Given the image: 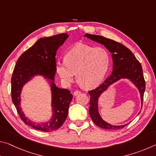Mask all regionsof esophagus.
<instances>
[{
  "label": "esophagus",
  "instance_id": "1",
  "mask_svg": "<svg viewBox=\"0 0 156 156\" xmlns=\"http://www.w3.org/2000/svg\"><path fill=\"white\" fill-rule=\"evenodd\" d=\"M80 93H81V92L80 91L76 90V91H75L74 92H73V95H74V96H77V95H78L79 94H80Z\"/></svg>",
  "mask_w": 156,
  "mask_h": 156
}]
</instances>
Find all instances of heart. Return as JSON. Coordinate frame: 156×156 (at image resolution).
<instances>
[{
    "instance_id": "heart-1",
    "label": "heart",
    "mask_w": 156,
    "mask_h": 156,
    "mask_svg": "<svg viewBox=\"0 0 156 156\" xmlns=\"http://www.w3.org/2000/svg\"><path fill=\"white\" fill-rule=\"evenodd\" d=\"M109 64V54L103 47L78 44L66 54L65 61L56 63V71L65 83H72L76 73L78 83L91 89L103 80Z\"/></svg>"
}]
</instances>
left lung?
<instances>
[{"label": "left lung", "instance_id": "left-lung-1", "mask_svg": "<svg viewBox=\"0 0 156 156\" xmlns=\"http://www.w3.org/2000/svg\"><path fill=\"white\" fill-rule=\"evenodd\" d=\"M84 36L97 43L103 44L112 53L113 59V71L112 74L98 87L89 91V94L90 95L89 115L93 122L100 128L115 129V130L122 129L129 123L125 124V125L115 126L110 125L102 120L98 112V98L102 93L106 91L111 84L115 83L121 78H127L138 89L140 94L142 105L145 91V81L142 65L136 59L131 50L121 43L102 36L86 34Z\"/></svg>", "mask_w": 156, "mask_h": 156}]
</instances>
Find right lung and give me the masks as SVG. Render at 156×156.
I'll list each match as a JSON object with an SVG mask.
<instances>
[{
  "mask_svg": "<svg viewBox=\"0 0 156 156\" xmlns=\"http://www.w3.org/2000/svg\"><path fill=\"white\" fill-rule=\"evenodd\" d=\"M68 37V34L65 33L38 39L18 58L13 71L11 80L13 103L21 120L37 130L45 132L56 130L62 125L67 117L69 106L73 96L68 89L57 87L54 83V76L56 72V51ZM36 75L47 78L51 86L53 114L51 120L45 123H35L29 120L20 108L22 87Z\"/></svg>",
  "mask_w": 156,
  "mask_h": 156,
  "instance_id": "obj_1",
  "label": "right lung"
}]
</instances>
